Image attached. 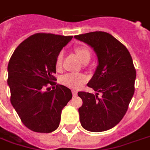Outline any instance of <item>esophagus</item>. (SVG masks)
I'll list each match as a JSON object with an SVG mask.
<instances>
[{
    "label": "esophagus",
    "instance_id": "34e87169",
    "mask_svg": "<svg viewBox=\"0 0 150 150\" xmlns=\"http://www.w3.org/2000/svg\"><path fill=\"white\" fill-rule=\"evenodd\" d=\"M78 94V92L75 91V90H72V95L73 96H76Z\"/></svg>",
    "mask_w": 150,
    "mask_h": 150
}]
</instances>
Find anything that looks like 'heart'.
Returning a JSON list of instances; mask_svg holds the SVG:
<instances>
[{
    "label": "heart",
    "instance_id": "obj_1",
    "mask_svg": "<svg viewBox=\"0 0 150 150\" xmlns=\"http://www.w3.org/2000/svg\"><path fill=\"white\" fill-rule=\"evenodd\" d=\"M75 53L79 57L80 61L83 63H86L91 58V52L89 48L86 47H78L75 49ZM62 59H63V54L62 52H60L56 57V64L57 68H60L62 64ZM61 83L66 86L70 88H79L86 81V76L83 74H75V73H68L63 75L61 77Z\"/></svg>",
    "mask_w": 150,
    "mask_h": 150
}]
</instances>
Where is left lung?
<instances>
[{"mask_svg": "<svg viewBox=\"0 0 150 150\" xmlns=\"http://www.w3.org/2000/svg\"><path fill=\"white\" fill-rule=\"evenodd\" d=\"M93 48L99 64L87 86L96 92H79L82 100L79 108L81 125L94 132L114 128L128 110L135 92L136 71L130 53L110 33L91 32L75 36ZM102 96L100 98L98 93Z\"/></svg>", "mask_w": 150, "mask_h": 150, "instance_id": "1", "label": "left lung"}]
</instances>
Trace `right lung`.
<instances>
[{
	"mask_svg": "<svg viewBox=\"0 0 150 150\" xmlns=\"http://www.w3.org/2000/svg\"><path fill=\"white\" fill-rule=\"evenodd\" d=\"M72 37L33 34L20 43L11 57L8 66L11 103L23 125L35 132L56 130L61 110L72 98L71 89L57 84L54 76L57 56Z\"/></svg>",
	"mask_w": 150,
	"mask_h": 150,
	"instance_id": "right-lung-1",
	"label": "right lung"
}]
</instances>
